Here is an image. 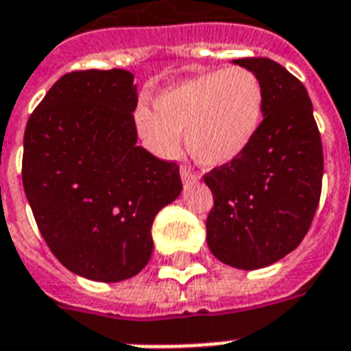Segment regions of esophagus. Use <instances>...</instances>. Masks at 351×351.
<instances>
[{"label": "esophagus", "instance_id": "esophagus-1", "mask_svg": "<svg viewBox=\"0 0 351 351\" xmlns=\"http://www.w3.org/2000/svg\"><path fill=\"white\" fill-rule=\"evenodd\" d=\"M180 176H182V180H184V182L197 180V175H195V173H193L189 167H186V165H182V167H180Z\"/></svg>", "mask_w": 351, "mask_h": 351}]
</instances>
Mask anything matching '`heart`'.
<instances>
[{"mask_svg": "<svg viewBox=\"0 0 351 351\" xmlns=\"http://www.w3.org/2000/svg\"><path fill=\"white\" fill-rule=\"evenodd\" d=\"M136 127L149 149L171 158L184 143L197 164L222 167L253 145L264 120V87L253 71L228 67L182 80L162 90L154 111L140 106Z\"/></svg>", "mask_w": 351, "mask_h": 351, "instance_id": "b5f03b06", "label": "heart"}]
</instances>
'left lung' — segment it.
<instances>
[{
  "instance_id": "8db88e82",
  "label": "left lung",
  "mask_w": 351,
  "mask_h": 351,
  "mask_svg": "<svg viewBox=\"0 0 351 351\" xmlns=\"http://www.w3.org/2000/svg\"><path fill=\"white\" fill-rule=\"evenodd\" d=\"M264 87V120L239 160L204 175L213 193L208 245L220 262L258 269L280 261L310 230L321 200V132L300 80L269 58H240Z\"/></svg>"
}]
</instances>
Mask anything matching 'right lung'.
Wrapping results in <instances>:
<instances>
[{
    "instance_id": "add662e5",
    "label": "right lung",
    "mask_w": 351,
    "mask_h": 351,
    "mask_svg": "<svg viewBox=\"0 0 351 351\" xmlns=\"http://www.w3.org/2000/svg\"><path fill=\"white\" fill-rule=\"evenodd\" d=\"M134 76L73 71L30 114L21 178L36 224L76 275L120 282L147 266L151 226L182 191L180 167L136 145Z\"/></svg>"
}]
</instances>
